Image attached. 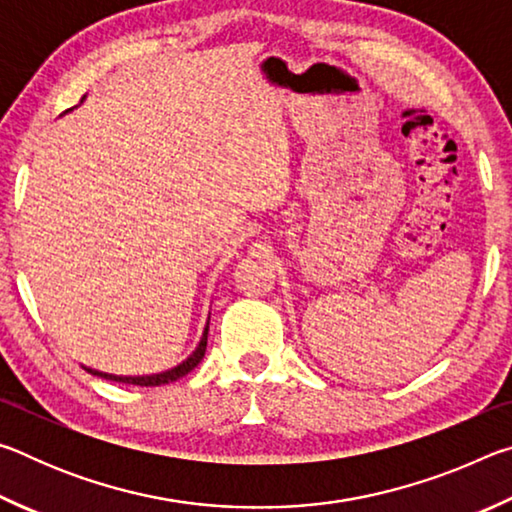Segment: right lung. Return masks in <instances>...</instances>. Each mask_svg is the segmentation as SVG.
I'll list each match as a JSON object with an SVG mask.
<instances>
[{"instance_id":"add662e5","label":"right lung","mask_w":512,"mask_h":512,"mask_svg":"<svg viewBox=\"0 0 512 512\" xmlns=\"http://www.w3.org/2000/svg\"><path fill=\"white\" fill-rule=\"evenodd\" d=\"M205 348H207V327H205L203 339H201V343H198V348L194 350L192 357L180 363V366H176L173 370L160 372V375H151V377H117V375H106V372H99V370H88V372H92V375H97V377H103V379H110V381H121V384L162 386V384H169V381H176L180 377H185L187 372H192L198 366V363H201V359L205 357Z\"/></svg>"}]
</instances>
